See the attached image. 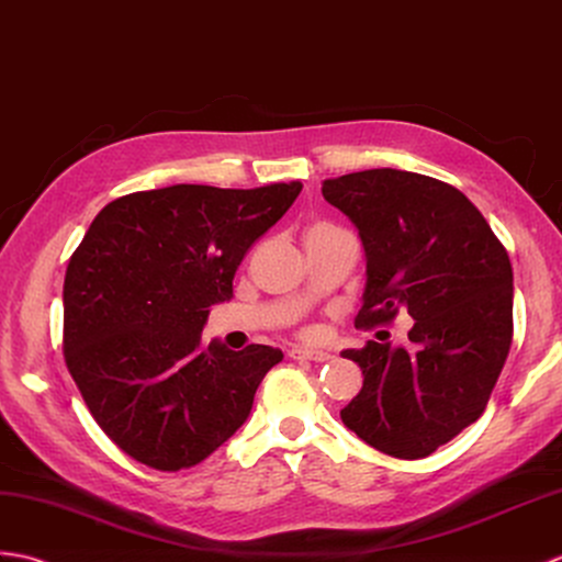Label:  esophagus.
I'll return each mask as SVG.
<instances>
[{
  "label": "esophagus",
  "mask_w": 562,
  "mask_h": 562,
  "mask_svg": "<svg viewBox=\"0 0 562 562\" xmlns=\"http://www.w3.org/2000/svg\"><path fill=\"white\" fill-rule=\"evenodd\" d=\"M293 360H315V363H324V360H329L331 356L324 353V351H315V348H293L289 353Z\"/></svg>",
  "instance_id": "esophagus-1"
}]
</instances>
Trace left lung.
Segmentation results:
<instances>
[{
  "label": "left lung",
  "instance_id": "left-lung-1",
  "mask_svg": "<svg viewBox=\"0 0 562 562\" xmlns=\"http://www.w3.org/2000/svg\"><path fill=\"white\" fill-rule=\"evenodd\" d=\"M351 218L368 259L356 327L416 319L411 348L368 341L344 351L363 390L341 408L360 440L396 459H423L488 404L513 344V265L488 221L457 187L375 168L324 180Z\"/></svg>",
  "mask_w": 562,
  "mask_h": 562
}]
</instances>
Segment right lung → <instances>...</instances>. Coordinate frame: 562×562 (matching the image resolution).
Masks as SVG:
<instances>
[{
    "label": "right lung",
    "mask_w": 562,
    "mask_h": 562,
    "mask_svg": "<svg viewBox=\"0 0 562 562\" xmlns=\"http://www.w3.org/2000/svg\"><path fill=\"white\" fill-rule=\"evenodd\" d=\"M172 184L110 202L65 277V360L91 416L124 454L190 469L238 430L279 348L204 344L209 307L231 301L249 247L301 194Z\"/></svg>",
    "instance_id": "1"
}]
</instances>
